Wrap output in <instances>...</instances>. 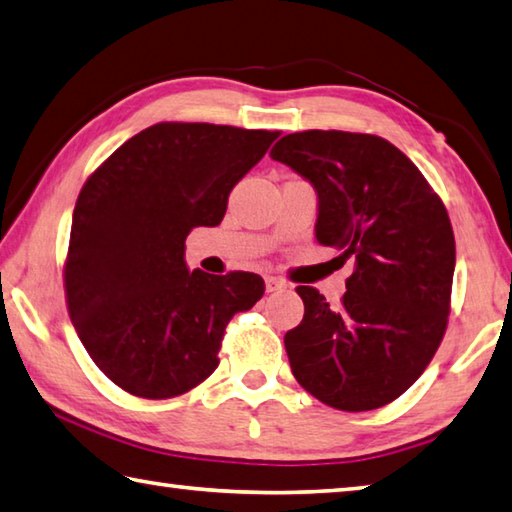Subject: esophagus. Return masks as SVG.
I'll use <instances>...</instances> for the list:
<instances>
[{
    "label": "esophagus",
    "mask_w": 512,
    "mask_h": 512,
    "mask_svg": "<svg viewBox=\"0 0 512 512\" xmlns=\"http://www.w3.org/2000/svg\"><path fill=\"white\" fill-rule=\"evenodd\" d=\"M288 284L284 282V280H280V277H271V275H268L266 277V291L268 293H277V291H284V288H286Z\"/></svg>",
    "instance_id": "obj_1"
}]
</instances>
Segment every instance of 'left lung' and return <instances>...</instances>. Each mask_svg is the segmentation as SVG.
<instances>
[{"mask_svg":"<svg viewBox=\"0 0 512 512\" xmlns=\"http://www.w3.org/2000/svg\"><path fill=\"white\" fill-rule=\"evenodd\" d=\"M271 159L313 183L315 237L356 264L338 306L318 288H295L304 318L284 336L293 376L336 410H378L416 383L448 329L457 259L448 210L421 170L374 134L295 132Z\"/></svg>","mask_w":512,"mask_h":512,"instance_id":"1","label":"left lung"}]
</instances>
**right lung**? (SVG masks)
Segmentation results:
<instances>
[{
	"instance_id": "add662e5",
	"label": "right lung",
	"mask_w": 512,
	"mask_h": 512,
	"mask_svg": "<svg viewBox=\"0 0 512 512\" xmlns=\"http://www.w3.org/2000/svg\"><path fill=\"white\" fill-rule=\"evenodd\" d=\"M282 132L156 123L100 163L78 194L64 295L78 338L111 383L174 398L219 365L232 315L264 295L255 273L188 271L185 237L219 226L230 190Z\"/></svg>"
}]
</instances>
